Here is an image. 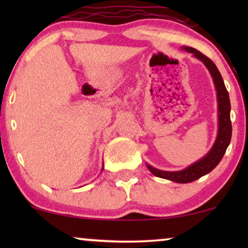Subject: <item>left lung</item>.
<instances>
[{
    "instance_id": "1",
    "label": "left lung",
    "mask_w": 248,
    "mask_h": 248,
    "mask_svg": "<svg viewBox=\"0 0 248 248\" xmlns=\"http://www.w3.org/2000/svg\"><path fill=\"white\" fill-rule=\"evenodd\" d=\"M186 52L192 53L195 57L201 60L205 66L208 67L210 73L213 78V82L216 84L217 96H218V108H219V131L218 137H217L216 143L208 155L201 160H199L195 164L189 166L184 170L181 171H164L155 169L151 166H148V169L152 174L157 177L169 179V181L177 182V183H191L199 179L202 176H204L215 169L217 165L221 160L223 155L228 148L232 140V121H230V100L228 91L226 89L225 82H223L221 74H220L218 67L216 64L205 56L204 54L199 52L198 49L192 48V47H184Z\"/></svg>"
}]
</instances>
